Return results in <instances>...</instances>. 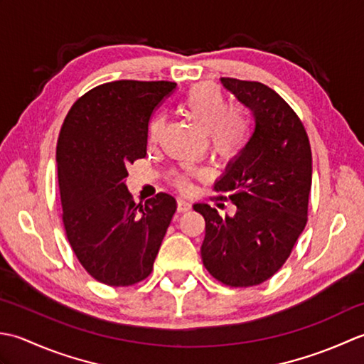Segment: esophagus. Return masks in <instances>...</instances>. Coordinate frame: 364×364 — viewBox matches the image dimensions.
Wrapping results in <instances>:
<instances>
[{
	"label": "esophagus",
	"instance_id": "esophagus-1",
	"mask_svg": "<svg viewBox=\"0 0 364 364\" xmlns=\"http://www.w3.org/2000/svg\"><path fill=\"white\" fill-rule=\"evenodd\" d=\"M190 209H191V203L188 201V199H185V198L177 199V210H179V212H187Z\"/></svg>",
	"mask_w": 364,
	"mask_h": 364
}]
</instances>
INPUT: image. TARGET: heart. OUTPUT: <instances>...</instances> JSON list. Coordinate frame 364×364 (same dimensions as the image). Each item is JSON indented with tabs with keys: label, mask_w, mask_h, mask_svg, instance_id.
<instances>
[{
	"label": "heart",
	"mask_w": 364,
	"mask_h": 364,
	"mask_svg": "<svg viewBox=\"0 0 364 364\" xmlns=\"http://www.w3.org/2000/svg\"><path fill=\"white\" fill-rule=\"evenodd\" d=\"M182 108L188 119L209 135L212 149L220 157L234 159L250 139V122L240 111H228L223 91L212 83L190 87L183 95ZM163 127V117L154 116L149 122V139H157ZM183 185V179H177Z\"/></svg>",
	"instance_id": "obj_1"
}]
</instances>
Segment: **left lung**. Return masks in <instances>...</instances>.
<instances>
[{"label":"left lung","mask_w":364,"mask_h":364,"mask_svg":"<svg viewBox=\"0 0 364 364\" xmlns=\"http://www.w3.org/2000/svg\"><path fill=\"white\" fill-rule=\"evenodd\" d=\"M255 117L245 149L229 160L215 190L229 193L232 217L196 203L205 220L204 267L232 287L261 284L281 269L306 225L311 147L305 127L279 95L257 81L220 78Z\"/></svg>","instance_id":"left-lung-1"}]
</instances>
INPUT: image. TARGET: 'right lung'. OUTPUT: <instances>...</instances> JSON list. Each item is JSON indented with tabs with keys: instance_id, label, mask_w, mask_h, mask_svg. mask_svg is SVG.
<instances>
[{
	"instance_id": "obj_1",
	"label": "right lung",
	"mask_w": 364,
	"mask_h": 364,
	"mask_svg": "<svg viewBox=\"0 0 364 364\" xmlns=\"http://www.w3.org/2000/svg\"><path fill=\"white\" fill-rule=\"evenodd\" d=\"M174 87L171 81L100 85L73 103L59 133L65 234L81 265L103 284L132 286L151 275L177 209L168 193L135 204L125 185L127 166L146 157L154 108Z\"/></svg>"
}]
</instances>
